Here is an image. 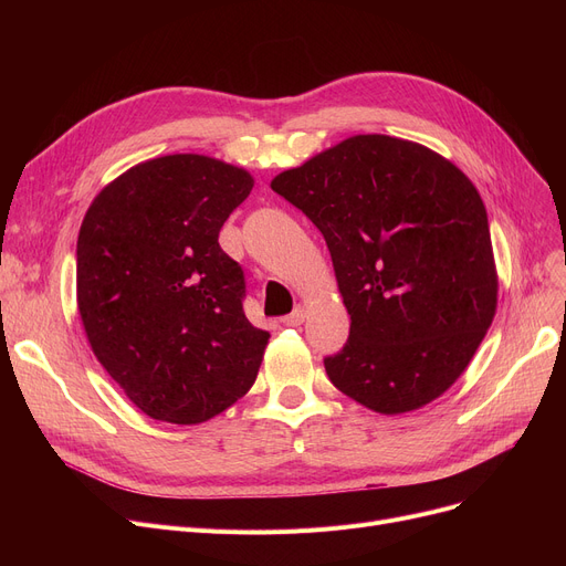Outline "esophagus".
Returning a JSON list of instances; mask_svg holds the SVG:
<instances>
[{
    "label": "esophagus",
    "instance_id": "obj_1",
    "mask_svg": "<svg viewBox=\"0 0 566 566\" xmlns=\"http://www.w3.org/2000/svg\"><path fill=\"white\" fill-rule=\"evenodd\" d=\"M305 316H307V307H305V305H298L291 314H286V316L282 318V323L289 325V328H295V325H301V323L305 321Z\"/></svg>",
    "mask_w": 566,
    "mask_h": 566
}]
</instances>
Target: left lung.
Masks as SVG:
<instances>
[{
	"mask_svg": "<svg viewBox=\"0 0 566 566\" xmlns=\"http://www.w3.org/2000/svg\"><path fill=\"white\" fill-rule=\"evenodd\" d=\"M271 188L316 224L331 250L350 333L323 360L337 390L399 415L465 371L497 305L484 201L431 148L355 135Z\"/></svg>",
	"mask_w": 566,
	"mask_h": 566,
	"instance_id": "1",
	"label": "left lung"
}]
</instances>
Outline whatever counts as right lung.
I'll use <instances>...</instances> for the list:
<instances>
[{"mask_svg":"<svg viewBox=\"0 0 566 566\" xmlns=\"http://www.w3.org/2000/svg\"><path fill=\"white\" fill-rule=\"evenodd\" d=\"M252 186L222 160L163 156L103 188L82 220L86 339L148 418L199 424L252 388L271 335L248 321L243 268L218 243Z\"/></svg>","mask_w":566,"mask_h":566,"instance_id":"1","label":"right lung"}]
</instances>
